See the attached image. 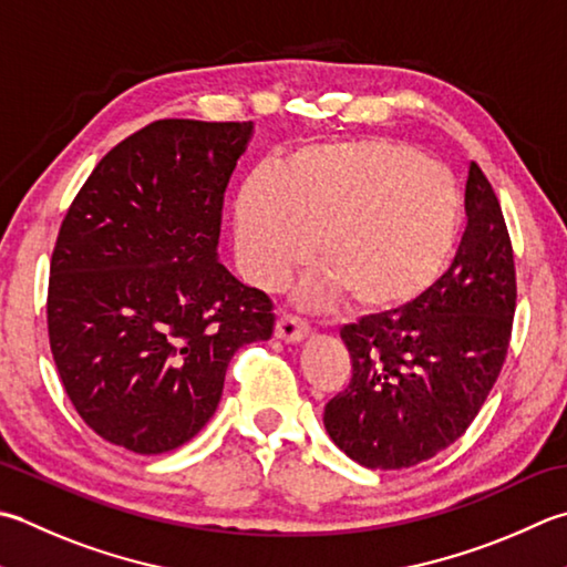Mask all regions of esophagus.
I'll use <instances>...</instances> for the list:
<instances>
[{"instance_id":"esophagus-1","label":"esophagus","mask_w":567,"mask_h":567,"mask_svg":"<svg viewBox=\"0 0 567 567\" xmlns=\"http://www.w3.org/2000/svg\"><path fill=\"white\" fill-rule=\"evenodd\" d=\"M275 334L277 339H285V341H302L309 334V324L302 317L282 312L275 324Z\"/></svg>"}]
</instances>
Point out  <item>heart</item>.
<instances>
[{
	"mask_svg": "<svg viewBox=\"0 0 567 567\" xmlns=\"http://www.w3.org/2000/svg\"><path fill=\"white\" fill-rule=\"evenodd\" d=\"M460 192L440 164L393 140L307 144L262 164L236 204V248L255 285L315 258L361 312H393L437 280L460 230Z\"/></svg>",
	"mask_w": 567,
	"mask_h": 567,
	"instance_id": "b5f03b06",
	"label": "heart"
}]
</instances>
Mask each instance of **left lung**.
Masks as SVG:
<instances>
[{
    "mask_svg": "<svg viewBox=\"0 0 567 567\" xmlns=\"http://www.w3.org/2000/svg\"><path fill=\"white\" fill-rule=\"evenodd\" d=\"M467 228L447 272L393 315L341 329L351 381L324 408L334 445L369 470H408L460 440L502 373L516 268L494 188L472 162Z\"/></svg>",
    "mask_w": 567,
    "mask_h": 567,
    "instance_id": "8db88e82",
    "label": "left lung"
}]
</instances>
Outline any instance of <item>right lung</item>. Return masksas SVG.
<instances>
[{"mask_svg": "<svg viewBox=\"0 0 567 567\" xmlns=\"http://www.w3.org/2000/svg\"><path fill=\"white\" fill-rule=\"evenodd\" d=\"M252 122L157 120L97 162L51 255L47 321L83 423L137 454L176 450L216 413L272 299L216 260L224 196Z\"/></svg>", "mask_w": 567, "mask_h": 567, "instance_id": "add662e5", "label": "right lung"}]
</instances>
